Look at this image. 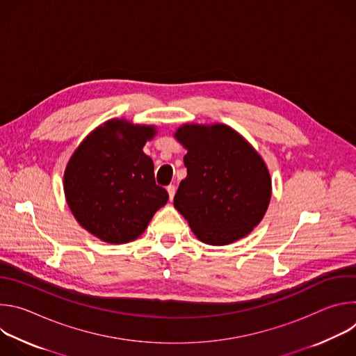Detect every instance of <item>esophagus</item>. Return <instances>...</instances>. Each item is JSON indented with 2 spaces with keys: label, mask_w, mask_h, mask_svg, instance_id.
<instances>
[{
  "label": "esophagus",
  "mask_w": 356,
  "mask_h": 356,
  "mask_svg": "<svg viewBox=\"0 0 356 356\" xmlns=\"http://www.w3.org/2000/svg\"><path fill=\"white\" fill-rule=\"evenodd\" d=\"M166 188H168V193H169V198L172 200V198L175 197V193H176V187H175L173 184H170V186H168Z\"/></svg>",
  "instance_id": "1"
}]
</instances>
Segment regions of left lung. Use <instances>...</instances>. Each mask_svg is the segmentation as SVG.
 <instances>
[{
  "mask_svg": "<svg viewBox=\"0 0 356 356\" xmlns=\"http://www.w3.org/2000/svg\"><path fill=\"white\" fill-rule=\"evenodd\" d=\"M175 138L187 149V177L173 204L195 236L228 245L264 218L270 195L269 170L252 145L224 124L181 125Z\"/></svg>",
  "mask_w": 356,
  "mask_h": 356,
  "instance_id": "left-lung-1",
  "label": "left lung"
}]
</instances>
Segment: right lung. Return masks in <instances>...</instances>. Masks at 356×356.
I'll return each instance as SVG.
<instances>
[{
  "instance_id": "right-lung-1",
  "label": "right lung",
  "mask_w": 356,
  "mask_h": 356,
  "mask_svg": "<svg viewBox=\"0 0 356 356\" xmlns=\"http://www.w3.org/2000/svg\"><path fill=\"white\" fill-rule=\"evenodd\" d=\"M155 134L154 125L114 118L90 132L72 155L63 177L67 204L98 239H136L168 202V191L155 181L154 162L142 150Z\"/></svg>"
}]
</instances>
